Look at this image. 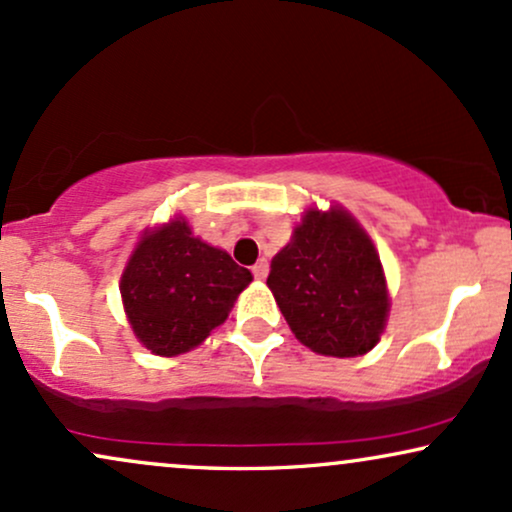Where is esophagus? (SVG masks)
I'll return each mask as SVG.
<instances>
[{
    "label": "esophagus",
    "mask_w": 512,
    "mask_h": 512,
    "mask_svg": "<svg viewBox=\"0 0 512 512\" xmlns=\"http://www.w3.org/2000/svg\"><path fill=\"white\" fill-rule=\"evenodd\" d=\"M251 273H254L256 280H266V277H268V261H266V258H261V261H258L256 266L251 268Z\"/></svg>",
    "instance_id": "1"
}]
</instances>
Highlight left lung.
I'll return each instance as SVG.
<instances>
[{
    "label": "left lung",
    "instance_id": "8db88e82",
    "mask_svg": "<svg viewBox=\"0 0 512 512\" xmlns=\"http://www.w3.org/2000/svg\"><path fill=\"white\" fill-rule=\"evenodd\" d=\"M268 287L296 339L323 356H363L387 325L380 256L342 206L306 211L292 242L270 263Z\"/></svg>",
    "mask_w": 512,
    "mask_h": 512
}]
</instances>
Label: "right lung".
I'll use <instances>...</instances> for the list:
<instances>
[{"label": "right lung", "mask_w": 512, "mask_h": 512, "mask_svg": "<svg viewBox=\"0 0 512 512\" xmlns=\"http://www.w3.org/2000/svg\"><path fill=\"white\" fill-rule=\"evenodd\" d=\"M254 280L230 254L192 235L185 218L144 232L121 277L132 332L156 356H178L225 323Z\"/></svg>", "instance_id": "1"}]
</instances>
